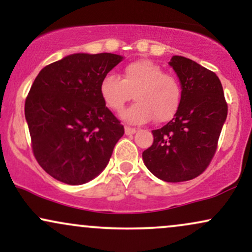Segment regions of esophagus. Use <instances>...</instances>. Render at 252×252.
<instances>
[{"mask_svg":"<svg viewBox=\"0 0 252 252\" xmlns=\"http://www.w3.org/2000/svg\"><path fill=\"white\" fill-rule=\"evenodd\" d=\"M124 131H126V135H132V134H135L136 131H137V130H136L135 128H131V126H124Z\"/></svg>","mask_w":252,"mask_h":252,"instance_id":"esophagus-1","label":"esophagus"}]
</instances>
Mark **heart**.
I'll use <instances>...</instances> for the list:
<instances>
[{
    "mask_svg": "<svg viewBox=\"0 0 252 252\" xmlns=\"http://www.w3.org/2000/svg\"><path fill=\"white\" fill-rule=\"evenodd\" d=\"M103 102L115 112H121L126 104L136 100L123 112V118L131 123H146L154 117L158 123L168 121L181 103L182 89L178 78L164 73L163 68L150 60L140 59L123 68L122 78L108 73L99 85Z\"/></svg>",
    "mask_w": 252,
    "mask_h": 252,
    "instance_id": "1",
    "label": "heart"
}]
</instances>
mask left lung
I'll use <instances>...</instances> for the list:
<instances>
[{
    "label": "left lung",
    "mask_w": 252,
    "mask_h": 252,
    "mask_svg": "<svg viewBox=\"0 0 252 252\" xmlns=\"http://www.w3.org/2000/svg\"><path fill=\"white\" fill-rule=\"evenodd\" d=\"M169 65L181 82V103L174 117L153 130L154 142L142 153L156 178L182 182L205 172L217 152L227 103L215 72L193 60L174 56Z\"/></svg>",
    "instance_id": "obj_1"
}]
</instances>
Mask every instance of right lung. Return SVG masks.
I'll return each instance as SVG.
<instances>
[{"instance_id":"obj_1","label":"right lung","mask_w":252,"mask_h":252,"mask_svg":"<svg viewBox=\"0 0 252 252\" xmlns=\"http://www.w3.org/2000/svg\"><path fill=\"white\" fill-rule=\"evenodd\" d=\"M123 58L77 53L43 67L25 103L32 150L46 173L83 185L108 164L124 126L99 94L103 77Z\"/></svg>"}]
</instances>
